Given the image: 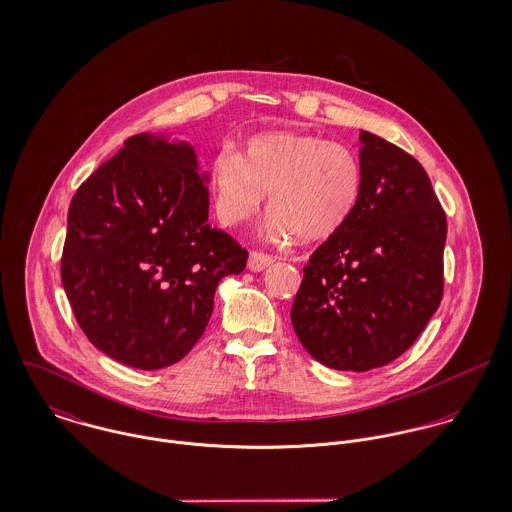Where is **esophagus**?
Here are the masks:
<instances>
[{"mask_svg":"<svg viewBox=\"0 0 512 512\" xmlns=\"http://www.w3.org/2000/svg\"><path fill=\"white\" fill-rule=\"evenodd\" d=\"M272 262H274V258H272L270 254H264V252H250V256H248V270H252V272H262V270H266Z\"/></svg>","mask_w":512,"mask_h":512,"instance_id":"1","label":"esophagus"}]
</instances>
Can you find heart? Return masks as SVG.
<instances>
[{
  "label": "heart",
  "mask_w": 512,
  "mask_h": 512,
  "mask_svg": "<svg viewBox=\"0 0 512 512\" xmlns=\"http://www.w3.org/2000/svg\"><path fill=\"white\" fill-rule=\"evenodd\" d=\"M215 213L234 226L254 217L266 193L274 211L272 238L303 242L333 236L355 213L363 173L357 155L339 142L301 132H270L248 140L242 155L222 149L211 165Z\"/></svg>",
  "instance_id": "1"
}]
</instances>
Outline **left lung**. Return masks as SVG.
Wrapping results in <instances>:
<instances>
[{"mask_svg": "<svg viewBox=\"0 0 512 512\" xmlns=\"http://www.w3.org/2000/svg\"><path fill=\"white\" fill-rule=\"evenodd\" d=\"M359 140V205L303 268L292 325L321 365L365 372L408 351L436 313L447 220L410 153L370 132Z\"/></svg>", "mask_w": 512, "mask_h": 512, "instance_id": "8db88e82", "label": "left lung"}]
</instances>
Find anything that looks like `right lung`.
Instances as JSON below:
<instances>
[{
  "instance_id": "add662e5",
  "label": "right lung",
  "mask_w": 512,
  "mask_h": 512,
  "mask_svg": "<svg viewBox=\"0 0 512 512\" xmlns=\"http://www.w3.org/2000/svg\"><path fill=\"white\" fill-rule=\"evenodd\" d=\"M211 177L165 134L124 142L76 191L61 278L88 341L122 365L181 361L213 315L220 280L248 252L209 224Z\"/></svg>"
}]
</instances>
